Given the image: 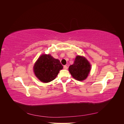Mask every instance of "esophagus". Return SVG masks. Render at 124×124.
Wrapping results in <instances>:
<instances>
[{"label":"esophagus","mask_w":124,"mask_h":124,"mask_svg":"<svg viewBox=\"0 0 124 124\" xmlns=\"http://www.w3.org/2000/svg\"><path fill=\"white\" fill-rule=\"evenodd\" d=\"M64 69L65 70H67V69H68V67H67L66 65H65V66H64Z\"/></svg>","instance_id":"esophagus-1"}]
</instances>
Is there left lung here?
I'll return each mask as SVG.
<instances>
[{
	"mask_svg": "<svg viewBox=\"0 0 124 124\" xmlns=\"http://www.w3.org/2000/svg\"><path fill=\"white\" fill-rule=\"evenodd\" d=\"M91 65L86 58L78 55L74 63L69 67V70L72 77L78 81L85 79L91 70Z\"/></svg>",
	"mask_w": 124,
	"mask_h": 124,
	"instance_id": "1",
	"label": "left lung"
}]
</instances>
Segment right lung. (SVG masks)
<instances>
[{
	"label": "right lung",
	"instance_id": "add662e5",
	"mask_svg": "<svg viewBox=\"0 0 124 124\" xmlns=\"http://www.w3.org/2000/svg\"><path fill=\"white\" fill-rule=\"evenodd\" d=\"M63 66L58 59L50 54H42L35 62L33 70L36 77L42 82L47 83L54 80Z\"/></svg>",
	"mask_w": 124,
	"mask_h": 124
}]
</instances>
